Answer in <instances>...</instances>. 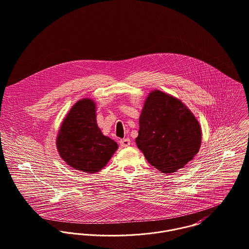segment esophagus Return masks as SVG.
Returning <instances> with one entry per match:
<instances>
[{"instance_id":"esophagus-1","label":"esophagus","mask_w":249,"mask_h":249,"mask_svg":"<svg viewBox=\"0 0 249 249\" xmlns=\"http://www.w3.org/2000/svg\"><path fill=\"white\" fill-rule=\"evenodd\" d=\"M120 144L123 147H128L130 145V140L128 138H124V139H121L120 140Z\"/></svg>"}]
</instances>
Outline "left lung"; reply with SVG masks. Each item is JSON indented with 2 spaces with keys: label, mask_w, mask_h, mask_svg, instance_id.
<instances>
[{
  "label": "left lung",
  "mask_w": 249,
  "mask_h": 249,
  "mask_svg": "<svg viewBox=\"0 0 249 249\" xmlns=\"http://www.w3.org/2000/svg\"><path fill=\"white\" fill-rule=\"evenodd\" d=\"M137 147L148 162L170 174L186 165L199 152L201 127L180 100L152 91L139 119Z\"/></svg>",
  "instance_id": "left-lung-1"
}]
</instances>
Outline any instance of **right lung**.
Instances as JSON below:
<instances>
[{
  "label": "right lung",
  "mask_w": 249,
  "mask_h": 249,
  "mask_svg": "<svg viewBox=\"0 0 249 249\" xmlns=\"http://www.w3.org/2000/svg\"><path fill=\"white\" fill-rule=\"evenodd\" d=\"M92 100H79L64 120L57 137L61 158L72 168L95 173L109 161L118 144L104 136L96 124Z\"/></svg>",
  "instance_id": "right-lung-1"
}]
</instances>
